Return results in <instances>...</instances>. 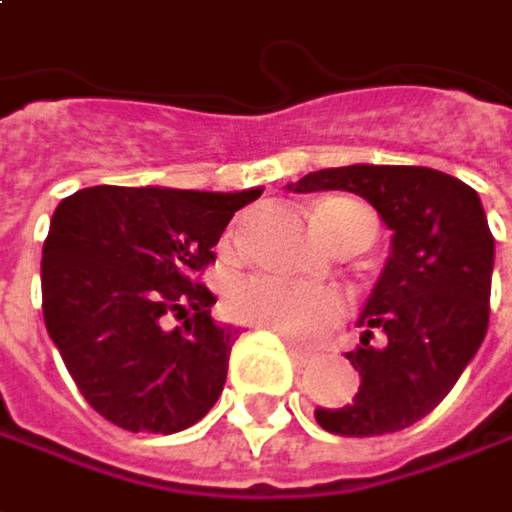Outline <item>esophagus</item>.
<instances>
[{
	"label": "esophagus",
	"mask_w": 512,
	"mask_h": 512,
	"mask_svg": "<svg viewBox=\"0 0 512 512\" xmlns=\"http://www.w3.org/2000/svg\"><path fill=\"white\" fill-rule=\"evenodd\" d=\"M288 354H291L294 366H305V363L311 360V351H308V348H302V345L291 343V340H288Z\"/></svg>",
	"instance_id": "esophagus-1"
}]
</instances>
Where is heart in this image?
Masks as SVG:
<instances>
[{"mask_svg":"<svg viewBox=\"0 0 512 512\" xmlns=\"http://www.w3.org/2000/svg\"><path fill=\"white\" fill-rule=\"evenodd\" d=\"M311 218L322 236L334 242L345 230H363L374 236V216L366 204L354 198H322L314 204ZM230 311L236 320L268 328L273 334L294 340V343H314L325 337L334 325H340L348 311V302L337 288H317L299 285L273 276H259L239 282L227 296Z\"/></svg>","mask_w":512,"mask_h":512,"instance_id":"heart-1","label":"heart"}]
</instances>
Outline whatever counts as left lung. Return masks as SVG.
I'll list each match as a JSON object with an SVG mask.
<instances>
[{
    "label": "left lung",
    "instance_id": "left-lung-1",
    "mask_svg": "<svg viewBox=\"0 0 512 512\" xmlns=\"http://www.w3.org/2000/svg\"><path fill=\"white\" fill-rule=\"evenodd\" d=\"M288 190L354 192L392 230L389 259L357 317L360 345L345 354L360 389L340 409H314V418L351 438L418 423L487 334L496 242L478 192L438 169L389 164L308 172Z\"/></svg>",
    "mask_w": 512,
    "mask_h": 512
}]
</instances>
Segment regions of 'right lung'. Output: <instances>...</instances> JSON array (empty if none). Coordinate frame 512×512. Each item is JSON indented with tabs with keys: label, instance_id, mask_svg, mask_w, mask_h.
I'll return each mask as SVG.
<instances>
[{
	"label": "right lung",
	"instance_id": "obj_1",
	"mask_svg": "<svg viewBox=\"0 0 512 512\" xmlns=\"http://www.w3.org/2000/svg\"><path fill=\"white\" fill-rule=\"evenodd\" d=\"M259 195L103 184L57 204L42 244L45 328L106 421L172 435L213 409L239 328L213 322L216 296L195 276ZM169 316L185 325L167 329Z\"/></svg>",
	"mask_w": 512,
	"mask_h": 512
}]
</instances>
